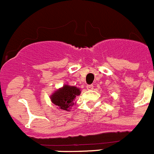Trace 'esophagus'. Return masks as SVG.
<instances>
[{
    "instance_id": "esophagus-1",
    "label": "esophagus",
    "mask_w": 154,
    "mask_h": 154,
    "mask_svg": "<svg viewBox=\"0 0 154 154\" xmlns=\"http://www.w3.org/2000/svg\"><path fill=\"white\" fill-rule=\"evenodd\" d=\"M93 87H94V86L92 85H87L86 88H87V89L88 90H92L93 89Z\"/></svg>"
}]
</instances>
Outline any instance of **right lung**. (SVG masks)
I'll list each match as a JSON object with an SVG mask.
<instances>
[{
    "mask_svg": "<svg viewBox=\"0 0 154 154\" xmlns=\"http://www.w3.org/2000/svg\"><path fill=\"white\" fill-rule=\"evenodd\" d=\"M81 94L80 88L65 85L62 88L57 89L51 95V102L54 103L58 108L64 111H69L74 104L75 98Z\"/></svg>",
    "mask_w": 154,
    "mask_h": 154,
    "instance_id": "1",
    "label": "right lung"
}]
</instances>
